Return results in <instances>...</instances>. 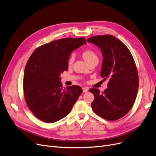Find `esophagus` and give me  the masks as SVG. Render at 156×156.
Returning a JSON list of instances; mask_svg holds the SVG:
<instances>
[{
  "mask_svg": "<svg viewBox=\"0 0 156 156\" xmlns=\"http://www.w3.org/2000/svg\"><path fill=\"white\" fill-rule=\"evenodd\" d=\"M83 93H87V92L89 91V89H88V87H83Z\"/></svg>",
  "mask_w": 156,
  "mask_h": 156,
  "instance_id": "34e87169",
  "label": "esophagus"
}]
</instances>
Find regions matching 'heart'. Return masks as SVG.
Segmentation results:
<instances>
[{"mask_svg":"<svg viewBox=\"0 0 156 156\" xmlns=\"http://www.w3.org/2000/svg\"><path fill=\"white\" fill-rule=\"evenodd\" d=\"M82 55H83V58L87 62L91 60L98 59V57H97L96 54L95 53V52H94L93 50L89 49L85 50L83 51ZM74 55H71L70 56H69V60H68L69 64H71V63L74 61Z\"/></svg>","mask_w":156,"mask_h":156,"instance_id":"b5f03b06","label":"heart"}]
</instances>
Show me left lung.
<instances>
[{
    "instance_id": "8db88e82",
    "label": "left lung",
    "mask_w": 156,
    "mask_h": 156,
    "mask_svg": "<svg viewBox=\"0 0 156 156\" xmlns=\"http://www.w3.org/2000/svg\"><path fill=\"white\" fill-rule=\"evenodd\" d=\"M87 41L101 49L100 74L104 80L109 79L102 93L95 88L89 90L94 96L92 108L107 120H117L130 111L136 100L139 79L135 62L126 46L114 36H94Z\"/></svg>"
}]
</instances>
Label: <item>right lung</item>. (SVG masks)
<instances>
[{
	"label": "right lung",
	"mask_w": 156,
	"mask_h": 156,
	"mask_svg": "<svg viewBox=\"0 0 156 156\" xmlns=\"http://www.w3.org/2000/svg\"><path fill=\"white\" fill-rule=\"evenodd\" d=\"M84 38H66L40 46L29 58L23 87L30 111L44 122L54 123L70 113L82 93L78 85L62 89L60 74L68 69L72 52L86 44Z\"/></svg>",
	"instance_id": "1"
}]
</instances>
